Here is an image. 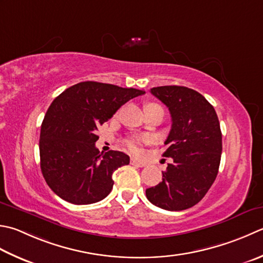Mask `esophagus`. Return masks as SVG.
Listing matches in <instances>:
<instances>
[{
  "instance_id": "34e87169",
  "label": "esophagus",
  "mask_w": 263,
  "mask_h": 263,
  "mask_svg": "<svg viewBox=\"0 0 263 263\" xmlns=\"http://www.w3.org/2000/svg\"><path fill=\"white\" fill-rule=\"evenodd\" d=\"M131 164H132V165H136V166H139V167L146 166V163H145V162L138 161V159H136V158H132V159H131Z\"/></svg>"
}]
</instances>
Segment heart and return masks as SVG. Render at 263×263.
Listing matches in <instances>:
<instances>
[{
	"mask_svg": "<svg viewBox=\"0 0 263 263\" xmlns=\"http://www.w3.org/2000/svg\"><path fill=\"white\" fill-rule=\"evenodd\" d=\"M147 107H159L156 104H148ZM149 142V138L145 136H132L126 140V146L130 149V152L133 154H140L141 148L143 145Z\"/></svg>",
	"mask_w": 263,
	"mask_h": 263,
	"instance_id": "obj_1",
	"label": "heart"
}]
</instances>
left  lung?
<instances>
[{
	"instance_id": "left-lung-1",
	"label": "left lung",
	"mask_w": 263,
	"mask_h": 263,
	"mask_svg": "<svg viewBox=\"0 0 263 263\" xmlns=\"http://www.w3.org/2000/svg\"><path fill=\"white\" fill-rule=\"evenodd\" d=\"M151 92L171 114L163 156L173 162L167 164L162 181L146 189V196L164 210H187L205 196L217 178L222 152L219 118L213 106L189 87L165 85Z\"/></svg>"
}]
</instances>
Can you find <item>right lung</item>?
Returning <instances> with one entry per match:
<instances>
[{
  "mask_svg": "<svg viewBox=\"0 0 263 263\" xmlns=\"http://www.w3.org/2000/svg\"><path fill=\"white\" fill-rule=\"evenodd\" d=\"M145 91L81 82L52 101L41 126V170L48 186L66 202L97 203L112 189V173L130 163L126 154L100 153L97 130L118 108Z\"/></svg>",
  "mask_w": 263,
  "mask_h": 263,
  "instance_id": "right-lung-1",
  "label": "right lung"
}]
</instances>
